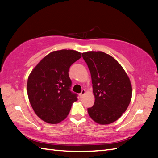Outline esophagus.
<instances>
[{"instance_id": "1", "label": "esophagus", "mask_w": 158, "mask_h": 158, "mask_svg": "<svg viewBox=\"0 0 158 158\" xmlns=\"http://www.w3.org/2000/svg\"><path fill=\"white\" fill-rule=\"evenodd\" d=\"M85 94V90H84V89H83L82 90H81V93H80L79 94V96H80V98H82L83 96H84V95Z\"/></svg>"}]
</instances>
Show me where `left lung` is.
Returning a JSON list of instances; mask_svg holds the SVG:
<instances>
[{
  "instance_id": "left-lung-1",
  "label": "left lung",
  "mask_w": 158,
  "mask_h": 158,
  "mask_svg": "<svg viewBox=\"0 0 158 158\" xmlns=\"http://www.w3.org/2000/svg\"><path fill=\"white\" fill-rule=\"evenodd\" d=\"M90 73L94 105L88 109L90 117L100 125L117 121L126 111L132 98L129 77L120 63L102 52L82 53Z\"/></svg>"
}]
</instances>
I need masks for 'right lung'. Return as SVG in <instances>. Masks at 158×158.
I'll return each mask as SVG.
<instances>
[{"label": "right lung", "instance_id": "right-lung-1", "mask_svg": "<svg viewBox=\"0 0 158 158\" xmlns=\"http://www.w3.org/2000/svg\"><path fill=\"white\" fill-rule=\"evenodd\" d=\"M81 57L74 50L62 49L49 53L29 74L27 93L31 105L42 121L57 124L65 119L77 94L70 89L68 71L72 64Z\"/></svg>", "mask_w": 158, "mask_h": 158}]
</instances>
